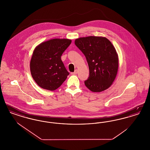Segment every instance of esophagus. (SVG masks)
<instances>
[{"label": "esophagus", "mask_w": 150, "mask_h": 150, "mask_svg": "<svg viewBox=\"0 0 150 150\" xmlns=\"http://www.w3.org/2000/svg\"><path fill=\"white\" fill-rule=\"evenodd\" d=\"M78 72V70H75V71L74 72H71V74H72V75H75V74H77Z\"/></svg>", "instance_id": "esophagus-1"}]
</instances>
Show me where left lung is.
Returning a JSON list of instances; mask_svg holds the SVG:
<instances>
[{
    "label": "left lung",
    "instance_id": "left-lung-1",
    "mask_svg": "<svg viewBox=\"0 0 150 150\" xmlns=\"http://www.w3.org/2000/svg\"><path fill=\"white\" fill-rule=\"evenodd\" d=\"M75 44L86 56L89 66L86 86L93 92L108 89L114 81L119 66L117 54L112 43L106 38L91 36L76 39Z\"/></svg>",
    "mask_w": 150,
    "mask_h": 150
}]
</instances>
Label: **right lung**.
Here are the masks:
<instances>
[{
	"instance_id": "add662e5",
	"label": "right lung",
	"mask_w": 150,
	"mask_h": 150,
	"mask_svg": "<svg viewBox=\"0 0 150 150\" xmlns=\"http://www.w3.org/2000/svg\"><path fill=\"white\" fill-rule=\"evenodd\" d=\"M71 43L70 39H54L36 47L30 61V71L38 86L52 91L62 84L69 72L61 57Z\"/></svg>"
}]
</instances>
